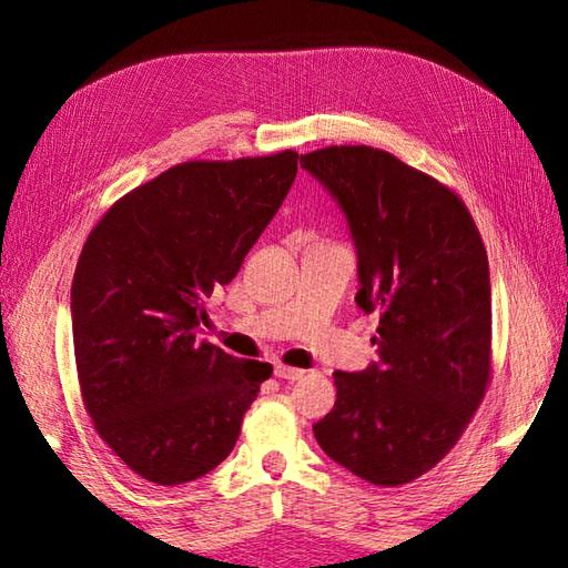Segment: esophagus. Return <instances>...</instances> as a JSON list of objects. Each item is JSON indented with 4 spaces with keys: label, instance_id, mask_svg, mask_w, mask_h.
I'll return each instance as SVG.
<instances>
[{
    "label": "esophagus",
    "instance_id": "esophagus-1",
    "mask_svg": "<svg viewBox=\"0 0 568 568\" xmlns=\"http://www.w3.org/2000/svg\"><path fill=\"white\" fill-rule=\"evenodd\" d=\"M275 376L283 378V381H300L305 376L303 368H293V366H285V364H275Z\"/></svg>",
    "mask_w": 568,
    "mask_h": 568
}]
</instances>
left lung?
I'll use <instances>...</instances> for the list:
<instances>
[{"label":"left lung","mask_w":568,"mask_h":568,"mask_svg":"<svg viewBox=\"0 0 568 568\" xmlns=\"http://www.w3.org/2000/svg\"><path fill=\"white\" fill-rule=\"evenodd\" d=\"M356 246V305L378 312V361L334 371L336 403L315 427L332 462L373 486H403L449 454L490 378L488 256L449 187L371 146L300 155Z\"/></svg>","instance_id":"8db88e82"}]
</instances>
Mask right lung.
<instances>
[{
  "label": "right lung",
  "instance_id": "1",
  "mask_svg": "<svg viewBox=\"0 0 568 568\" xmlns=\"http://www.w3.org/2000/svg\"><path fill=\"white\" fill-rule=\"evenodd\" d=\"M295 175V151L180 163L131 190L84 241L70 287L82 400L110 449L151 484L220 466L271 378V364L229 356L197 327Z\"/></svg>",
  "mask_w": 568,
  "mask_h": 568
}]
</instances>
